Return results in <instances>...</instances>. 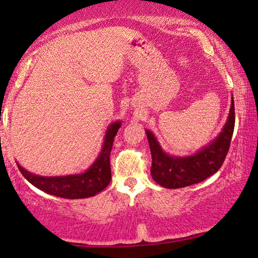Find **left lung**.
Instances as JSON below:
<instances>
[{
    "mask_svg": "<svg viewBox=\"0 0 258 258\" xmlns=\"http://www.w3.org/2000/svg\"><path fill=\"white\" fill-rule=\"evenodd\" d=\"M234 101L231 100L228 120L218 137L197 154L187 157L169 156L161 149L154 133L146 130L149 141L152 164L151 176L159 185L167 189H178L199 183L215 174L230 149L234 130Z\"/></svg>",
    "mask_w": 258,
    "mask_h": 258,
    "instance_id": "obj_1",
    "label": "left lung"
}]
</instances>
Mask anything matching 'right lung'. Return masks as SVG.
<instances>
[{
	"instance_id": "1",
	"label": "right lung",
	"mask_w": 258,
	"mask_h": 258,
	"mask_svg": "<svg viewBox=\"0 0 258 258\" xmlns=\"http://www.w3.org/2000/svg\"><path fill=\"white\" fill-rule=\"evenodd\" d=\"M120 124V121H115L109 126L101 152L92 166L84 173L66 176H41L26 171L19 164H17L19 171L29 183L49 195L66 199L93 197L100 191L106 189L110 183V151L113 139L118 132Z\"/></svg>"
}]
</instances>
